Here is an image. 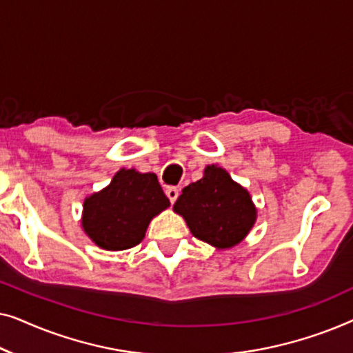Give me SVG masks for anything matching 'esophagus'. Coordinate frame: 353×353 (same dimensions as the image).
Masks as SVG:
<instances>
[{"mask_svg": "<svg viewBox=\"0 0 353 353\" xmlns=\"http://www.w3.org/2000/svg\"><path fill=\"white\" fill-rule=\"evenodd\" d=\"M165 194H167L168 199H170L172 204H175L178 196H180V190H178V188H175V186H170V188H167V190H165Z\"/></svg>", "mask_w": 353, "mask_h": 353, "instance_id": "1", "label": "esophagus"}]
</instances>
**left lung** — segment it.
Instances as JSON below:
<instances>
[{"label": "left lung", "mask_w": 353, "mask_h": 353, "mask_svg": "<svg viewBox=\"0 0 353 353\" xmlns=\"http://www.w3.org/2000/svg\"><path fill=\"white\" fill-rule=\"evenodd\" d=\"M173 210L186 220L192 236L216 249L239 244L257 219L249 191L216 165H207L201 180L183 188Z\"/></svg>", "instance_id": "obj_1"}]
</instances>
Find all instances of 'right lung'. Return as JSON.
<instances>
[{
  "instance_id": "right-lung-1",
  "label": "right lung",
  "mask_w": 353,
  "mask_h": 353,
  "mask_svg": "<svg viewBox=\"0 0 353 353\" xmlns=\"http://www.w3.org/2000/svg\"><path fill=\"white\" fill-rule=\"evenodd\" d=\"M168 205L154 173L120 168L104 190L86 197L81 226L101 249L125 250L141 243L151 220Z\"/></svg>"
}]
</instances>
